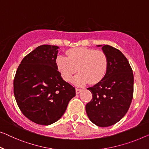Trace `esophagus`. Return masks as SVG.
I'll return each mask as SVG.
<instances>
[{"mask_svg":"<svg viewBox=\"0 0 149 149\" xmlns=\"http://www.w3.org/2000/svg\"><path fill=\"white\" fill-rule=\"evenodd\" d=\"M81 91V89H79V88H75V93H76L77 94H78L80 93V92Z\"/></svg>","mask_w":149,"mask_h":149,"instance_id":"obj_1","label":"esophagus"}]
</instances>
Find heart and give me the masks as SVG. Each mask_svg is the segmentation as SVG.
Instances as JSON below:
<instances>
[{
	"label": "heart",
	"mask_w": 149,
	"mask_h": 149,
	"mask_svg": "<svg viewBox=\"0 0 149 149\" xmlns=\"http://www.w3.org/2000/svg\"><path fill=\"white\" fill-rule=\"evenodd\" d=\"M66 53L68 57L58 55L56 59L57 69L64 80L70 81L77 68L79 73L73 79L77 86L84 85L88 81L96 84L105 76L108 59L104 52L79 47L68 50Z\"/></svg>",
	"instance_id": "1"
}]
</instances>
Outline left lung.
Masks as SVG:
<instances>
[{"label":"left lung","mask_w":149,"mask_h":149,"mask_svg":"<svg viewBox=\"0 0 149 149\" xmlns=\"http://www.w3.org/2000/svg\"><path fill=\"white\" fill-rule=\"evenodd\" d=\"M102 49L108 57V70L100 81L88 88L92 98L86 104V111L93 123L107 127L120 120L129 109L134 75L129 62L120 51L108 45Z\"/></svg>","instance_id":"left-lung-1"}]
</instances>
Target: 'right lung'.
Here are the masks:
<instances>
[{"label": "right lung", "instance_id": "1", "mask_svg": "<svg viewBox=\"0 0 149 149\" xmlns=\"http://www.w3.org/2000/svg\"><path fill=\"white\" fill-rule=\"evenodd\" d=\"M58 46L43 45L21 61L13 86L17 105L35 123L49 125L65 112L75 96V88L64 81L57 67Z\"/></svg>", "mask_w": 149, "mask_h": 149}]
</instances>
